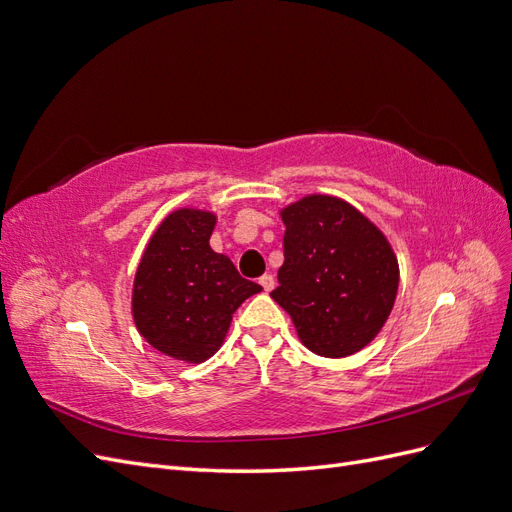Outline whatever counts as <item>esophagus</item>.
<instances>
[{
  "label": "esophagus",
  "instance_id": "esophagus-1",
  "mask_svg": "<svg viewBox=\"0 0 512 512\" xmlns=\"http://www.w3.org/2000/svg\"><path fill=\"white\" fill-rule=\"evenodd\" d=\"M258 282H260V286H262V288H265V292H271V290H273V286H275L273 275H269V273H267V275H262Z\"/></svg>",
  "mask_w": 512,
  "mask_h": 512
}]
</instances>
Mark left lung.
I'll return each mask as SVG.
<instances>
[{"instance_id":"left-lung-1","label":"left lung","mask_w":512,"mask_h":512,"mask_svg":"<svg viewBox=\"0 0 512 512\" xmlns=\"http://www.w3.org/2000/svg\"><path fill=\"white\" fill-rule=\"evenodd\" d=\"M284 265L271 297L301 344L327 359L369 346L389 320L399 262L384 232L348 200L307 194L280 209Z\"/></svg>"}]
</instances>
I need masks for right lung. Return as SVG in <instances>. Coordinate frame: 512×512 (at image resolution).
<instances>
[{
	"instance_id": "add662e5",
	"label": "right lung",
	"mask_w": 512,
	"mask_h": 512,
	"mask_svg": "<svg viewBox=\"0 0 512 512\" xmlns=\"http://www.w3.org/2000/svg\"><path fill=\"white\" fill-rule=\"evenodd\" d=\"M215 224L213 211H170L145 245L132 284L136 331L158 352L190 365L220 350L232 314L262 290L211 250Z\"/></svg>"
}]
</instances>
